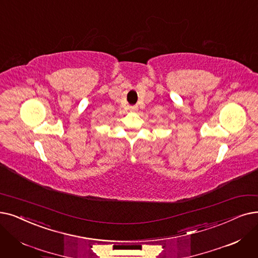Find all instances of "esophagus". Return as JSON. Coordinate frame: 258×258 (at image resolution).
<instances>
[{"mask_svg":"<svg viewBox=\"0 0 258 258\" xmlns=\"http://www.w3.org/2000/svg\"><path fill=\"white\" fill-rule=\"evenodd\" d=\"M128 109H130L131 111H137L138 106H136V105H132V106H130V107H128Z\"/></svg>","mask_w":258,"mask_h":258,"instance_id":"obj_1","label":"esophagus"}]
</instances>
